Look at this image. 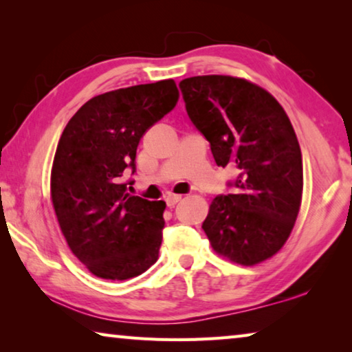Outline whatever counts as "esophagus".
<instances>
[{"label":"esophagus","instance_id":"34e87169","mask_svg":"<svg viewBox=\"0 0 352 352\" xmlns=\"http://www.w3.org/2000/svg\"><path fill=\"white\" fill-rule=\"evenodd\" d=\"M182 200V195H177V194H169L168 197H166V204H168V206L169 208H172V206H175L178 201Z\"/></svg>","mask_w":352,"mask_h":352}]
</instances>
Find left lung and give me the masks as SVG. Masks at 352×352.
Instances as JSON below:
<instances>
[{
    "instance_id": "obj_1",
    "label": "left lung",
    "mask_w": 352,
    "mask_h": 352,
    "mask_svg": "<svg viewBox=\"0 0 352 352\" xmlns=\"http://www.w3.org/2000/svg\"><path fill=\"white\" fill-rule=\"evenodd\" d=\"M180 88L216 164L239 172L233 194L211 201L201 228L219 256L261 264L287 242L302 199L301 148L287 113L242 77L194 76Z\"/></svg>"
}]
</instances>
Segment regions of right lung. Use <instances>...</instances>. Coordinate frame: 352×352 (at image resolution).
Returning a JSON list of instances; mask_svg holds the SVG:
<instances>
[{
	"instance_id": "right-lung-1",
	"label": "right lung",
	"mask_w": 352,
	"mask_h": 352,
	"mask_svg": "<svg viewBox=\"0 0 352 352\" xmlns=\"http://www.w3.org/2000/svg\"><path fill=\"white\" fill-rule=\"evenodd\" d=\"M180 93L172 79L94 96L69 119L51 169V201L73 254L94 276L124 281L158 259L163 200L126 192L140 141Z\"/></svg>"
}]
</instances>
